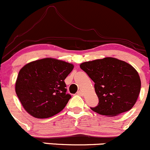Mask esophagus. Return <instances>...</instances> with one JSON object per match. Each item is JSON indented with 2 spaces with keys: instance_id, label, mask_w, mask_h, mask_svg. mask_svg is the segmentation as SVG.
<instances>
[{
  "instance_id": "34e87169",
  "label": "esophagus",
  "mask_w": 150,
  "mask_h": 150,
  "mask_svg": "<svg viewBox=\"0 0 150 150\" xmlns=\"http://www.w3.org/2000/svg\"><path fill=\"white\" fill-rule=\"evenodd\" d=\"M77 94H78L79 96H83V93L81 91H78L77 92Z\"/></svg>"
}]
</instances>
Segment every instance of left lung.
Wrapping results in <instances>:
<instances>
[{
    "label": "left lung",
    "instance_id": "1",
    "mask_svg": "<svg viewBox=\"0 0 150 150\" xmlns=\"http://www.w3.org/2000/svg\"><path fill=\"white\" fill-rule=\"evenodd\" d=\"M80 68L95 82L99 102L92 110L114 117L134 106L140 93L141 79L131 65L114 57H105L84 62Z\"/></svg>",
    "mask_w": 150,
    "mask_h": 150
}]
</instances>
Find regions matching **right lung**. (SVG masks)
Wrapping results in <instances>:
<instances>
[{"mask_svg": "<svg viewBox=\"0 0 150 150\" xmlns=\"http://www.w3.org/2000/svg\"><path fill=\"white\" fill-rule=\"evenodd\" d=\"M74 65L54 58L30 62L20 69L15 91L25 110L35 118H48L61 112L71 98L64 80Z\"/></svg>", "mask_w": 150, "mask_h": 150, "instance_id": "obj_1", "label": "right lung"}]
</instances>
